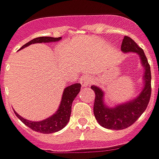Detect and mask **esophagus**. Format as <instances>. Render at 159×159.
Here are the masks:
<instances>
[{"mask_svg": "<svg viewBox=\"0 0 159 159\" xmlns=\"http://www.w3.org/2000/svg\"><path fill=\"white\" fill-rule=\"evenodd\" d=\"M90 81H91V79H90V77L89 75H84V76L80 78V84L84 88L89 87V85L90 84Z\"/></svg>", "mask_w": 159, "mask_h": 159, "instance_id": "34e87169", "label": "esophagus"}]
</instances>
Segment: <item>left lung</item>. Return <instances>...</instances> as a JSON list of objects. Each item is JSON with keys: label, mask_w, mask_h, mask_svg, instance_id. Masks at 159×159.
Returning a JSON list of instances; mask_svg holds the SVG:
<instances>
[{"label": "left lung", "mask_w": 159, "mask_h": 159, "mask_svg": "<svg viewBox=\"0 0 159 159\" xmlns=\"http://www.w3.org/2000/svg\"><path fill=\"white\" fill-rule=\"evenodd\" d=\"M121 50L124 53H136L139 56L141 64L144 68L143 76V88L136 97L117 104L116 106L110 107L104 102V91L97 86H91V89L95 93L94 103L95 119L102 126L112 130L125 129L133 125L145 111L151 94L150 67L143 48L138 46L130 37L125 36L121 44Z\"/></svg>", "instance_id": "obj_1"}]
</instances>
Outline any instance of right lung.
Masks as SVG:
<instances>
[{
	"instance_id": "add662e5",
	"label": "right lung",
	"mask_w": 159,
	"mask_h": 159,
	"mask_svg": "<svg viewBox=\"0 0 159 159\" xmlns=\"http://www.w3.org/2000/svg\"><path fill=\"white\" fill-rule=\"evenodd\" d=\"M62 38H53V37H39L35 38L34 40L27 42L20 49L30 46L31 44L34 43H49V42H56L59 41ZM19 49V50H20ZM81 85L80 83H75L70 86L66 87L64 90V93L62 95V100L60 102V105L58 107L57 111L54 113L52 116L47 118V119L40 120V121H32L26 119L22 118L19 114L16 112V116L21 120L22 122L34 131L42 133V134H51L56 132L60 131L63 129L67 123L69 122L71 112V104L73 100L76 98L77 95L80 91Z\"/></svg>"
}]
</instances>
